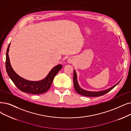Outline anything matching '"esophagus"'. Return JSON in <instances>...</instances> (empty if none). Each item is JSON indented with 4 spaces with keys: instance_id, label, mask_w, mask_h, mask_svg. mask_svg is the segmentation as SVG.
<instances>
[{
    "instance_id": "esophagus-1",
    "label": "esophagus",
    "mask_w": 131,
    "mask_h": 131,
    "mask_svg": "<svg viewBox=\"0 0 131 131\" xmlns=\"http://www.w3.org/2000/svg\"><path fill=\"white\" fill-rule=\"evenodd\" d=\"M74 61V59L73 58H70L68 59L67 60V62H69V63H72Z\"/></svg>"
}]
</instances>
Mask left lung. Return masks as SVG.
<instances>
[{"instance_id": "1", "label": "left lung", "mask_w": 131, "mask_h": 131, "mask_svg": "<svg viewBox=\"0 0 131 131\" xmlns=\"http://www.w3.org/2000/svg\"><path fill=\"white\" fill-rule=\"evenodd\" d=\"M120 80L117 83L115 84L114 86H113L111 88L103 90H101V91H97V92H93V91H89L87 90H84L82 89L80 86H79V84L78 81V77H77V74L76 73L75 70H74V75H73V83H74V87L75 90L76 92L80 95H82L83 96H87V97H96V96H100L103 95L108 92H109L110 90H111L113 88L116 87L117 85L121 81Z\"/></svg>"}]
</instances>
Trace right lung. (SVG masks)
Segmentation results:
<instances>
[{
    "label": "right lung",
    "instance_id": "add662e5",
    "mask_svg": "<svg viewBox=\"0 0 131 131\" xmlns=\"http://www.w3.org/2000/svg\"><path fill=\"white\" fill-rule=\"evenodd\" d=\"M10 43L9 44L6 53V69L9 78L21 91L31 94H41L44 93L51 86L54 77L62 69V65L58 64L53 67L47 77L39 81L28 80L19 76L11 66L8 56Z\"/></svg>",
    "mask_w": 131,
    "mask_h": 131
}]
</instances>
